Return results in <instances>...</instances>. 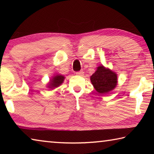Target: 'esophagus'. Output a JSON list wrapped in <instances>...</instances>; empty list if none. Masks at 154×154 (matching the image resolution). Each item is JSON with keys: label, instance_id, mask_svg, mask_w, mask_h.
<instances>
[{"label": "esophagus", "instance_id": "obj_1", "mask_svg": "<svg viewBox=\"0 0 154 154\" xmlns=\"http://www.w3.org/2000/svg\"><path fill=\"white\" fill-rule=\"evenodd\" d=\"M83 73H84V72H83V71H79V72H76V75H79V76H82V75H83Z\"/></svg>", "mask_w": 154, "mask_h": 154}]
</instances>
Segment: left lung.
Instances as JSON below:
<instances>
[{
  "instance_id": "left-lung-1",
  "label": "left lung",
  "mask_w": 154,
  "mask_h": 154,
  "mask_svg": "<svg viewBox=\"0 0 154 154\" xmlns=\"http://www.w3.org/2000/svg\"><path fill=\"white\" fill-rule=\"evenodd\" d=\"M90 81L96 92L106 94L113 90L118 85V75L109 68L100 65L90 76Z\"/></svg>"
}]
</instances>
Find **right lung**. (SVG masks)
Returning a JSON list of instances; mask_svg holds the SVG:
<instances>
[{"mask_svg": "<svg viewBox=\"0 0 154 154\" xmlns=\"http://www.w3.org/2000/svg\"><path fill=\"white\" fill-rule=\"evenodd\" d=\"M65 79V77L64 75H60V74H55L54 76L49 80V82L48 83V88L51 90H54V88H56L59 87L60 85L62 84V83L64 82Z\"/></svg>", "mask_w": 154, "mask_h": 154, "instance_id": "obj_1", "label": "right lung"}]
</instances>
